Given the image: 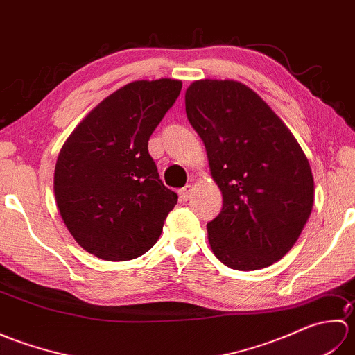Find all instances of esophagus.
I'll return each mask as SVG.
<instances>
[{
	"instance_id": "1",
	"label": "esophagus",
	"mask_w": 355,
	"mask_h": 355,
	"mask_svg": "<svg viewBox=\"0 0 355 355\" xmlns=\"http://www.w3.org/2000/svg\"><path fill=\"white\" fill-rule=\"evenodd\" d=\"M191 192H192V186L191 184H186L183 189L178 191V195H180V200L182 201H187L191 197Z\"/></svg>"
}]
</instances>
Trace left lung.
I'll return each instance as SVG.
<instances>
[{
    "label": "left lung",
    "mask_w": 355,
    "mask_h": 355,
    "mask_svg": "<svg viewBox=\"0 0 355 355\" xmlns=\"http://www.w3.org/2000/svg\"><path fill=\"white\" fill-rule=\"evenodd\" d=\"M184 101L223 193L220 215L207 223L214 254L241 271L282 259L314 202V180L302 148L276 112L238 80H195Z\"/></svg>",
    "instance_id": "8db88e82"
}]
</instances>
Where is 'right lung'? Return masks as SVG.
<instances>
[{"mask_svg": "<svg viewBox=\"0 0 355 355\" xmlns=\"http://www.w3.org/2000/svg\"><path fill=\"white\" fill-rule=\"evenodd\" d=\"M182 92V80H134L97 105L65 140L55 166V200L74 241L105 261L153 247L177 205L148 140Z\"/></svg>", "mask_w": 355, "mask_h": 355, "instance_id": "1", "label": "right lung"}]
</instances>
